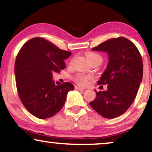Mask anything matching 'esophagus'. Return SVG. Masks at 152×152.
Returning a JSON list of instances; mask_svg holds the SVG:
<instances>
[{
    "mask_svg": "<svg viewBox=\"0 0 152 152\" xmlns=\"http://www.w3.org/2000/svg\"><path fill=\"white\" fill-rule=\"evenodd\" d=\"M75 89L77 90H85V88L79 87V86H76V87H75Z\"/></svg>",
    "mask_w": 152,
    "mask_h": 152,
    "instance_id": "34e87169",
    "label": "esophagus"
}]
</instances>
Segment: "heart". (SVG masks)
<instances>
[{"label": "heart", "mask_w": 152, "mask_h": 152, "mask_svg": "<svg viewBox=\"0 0 152 152\" xmlns=\"http://www.w3.org/2000/svg\"><path fill=\"white\" fill-rule=\"evenodd\" d=\"M87 58L89 62L93 60H102V58L99 54L95 53H90L87 55ZM92 78V76L90 75H84L82 74H78L76 75V76L75 77V80L78 83V84L81 86H86L88 85L89 80Z\"/></svg>", "instance_id": "b5f03b06"}]
</instances>
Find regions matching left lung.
<instances>
[{"instance_id":"1","label":"left lung","mask_w":152,"mask_h":152,"mask_svg":"<svg viewBox=\"0 0 152 152\" xmlns=\"http://www.w3.org/2000/svg\"><path fill=\"white\" fill-rule=\"evenodd\" d=\"M92 50L107 53L109 60L98 80L107 85V90H95L90 105L104 118H116L127 111L137 95L142 80V59L135 44L124 37L107 40Z\"/></svg>"}]
</instances>
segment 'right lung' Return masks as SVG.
I'll use <instances>...</instances> for the list:
<instances>
[{
	"label": "right lung",
	"mask_w": 152,
	"mask_h": 152,
	"mask_svg": "<svg viewBox=\"0 0 152 152\" xmlns=\"http://www.w3.org/2000/svg\"><path fill=\"white\" fill-rule=\"evenodd\" d=\"M72 53L60 50L44 38L26 42L17 54L15 75L19 97L32 115L41 119L53 116L64 106L67 93L74 86L66 82L56 86L54 72L66 67Z\"/></svg>",
	"instance_id": "add662e5"
}]
</instances>
